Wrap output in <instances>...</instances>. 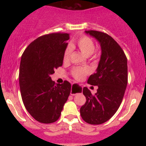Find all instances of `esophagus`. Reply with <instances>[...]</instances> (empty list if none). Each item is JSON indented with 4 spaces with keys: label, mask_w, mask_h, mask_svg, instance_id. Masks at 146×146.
Masks as SVG:
<instances>
[{
    "label": "esophagus",
    "mask_w": 146,
    "mask_h": 146,
    "mask_svg": "<svg viewBox=\"0 0 146 146\" xmlns=\"http://www.w3.org/2000/svg\"><path fill=\"white\" fill-rule=\"evenodd\" d=\"M77 86H75V85H73V86H72V89H71V95H73V96H74V95H76V94H77L78 93H79V91H77ZM81 88H80V90H81Z\"/></svg>",
    "instance_id": "obj_1"
}]
</instances>
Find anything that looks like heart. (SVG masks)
<instances>
[{
  "label": "heart",
  "mask_w": 146,
  "mask_h": 146,
  "mask_svg": "<svg viewBox=\"0 0 146 146\" xmlns=\"http://www.w3.org/2000/svg\"><path fill=\"white\" fill-rule=\"evenodd\" d=\"M76 44L77 47L81 51V52L86 55V56H90L94 52L95 50V44L93 40L89 37L82 36L80 37L76 41ZM72 52H73V47L72 45H68L65 49L64 53V61H69L71 58ZM95 58V57H93ZM90 73V69L88 67H80L75 66L73 67L71 70V74L77 80H82Z\"/></svg>",
  "instance_id": "obj_1"
}]
</instances>
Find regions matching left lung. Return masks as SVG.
<instances>
[{"mask_svg":"<svg viewBox=\"0 0 146 146\" xmlns=\"http://www.w3.org/2000/svg\"><path fill=\"white\" fill-rule=\"evenodd\" d=\"M86 33L98 40L102 55L96 72L88 80L89 84L98 86L97 92L92 94L88 88H83L86 102L81 107L80 115L86 123L102 124L113 117L123 100L128 82L127 58L120 45L108 34L97 31Z\"/></svg>","mask_w":146,"mask_h":146,"instance_id":"obj_1","label":"left lung"}]
</instances>
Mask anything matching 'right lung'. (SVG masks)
Returning <instances> with one entry per match:
<instances>
[{
    "label": "right lung",
    "mask_w": 146,
    "mask_h": 146,
    "mask_svg": "<svg viewBox=\"0 0 146 146\" xmlns=\"http://www.w3.org/2000/svg\"><path fill=\"white\" fill-rule=\"evenodd\" d=\"M69 34L44 35L28 45L21 57L19 82L23 104L35 120L55 122L71 92L70 82L55 84L50 75L61 66Z\"/></svg>",
    "instance_id": "obj_1"
}]
</instances>
